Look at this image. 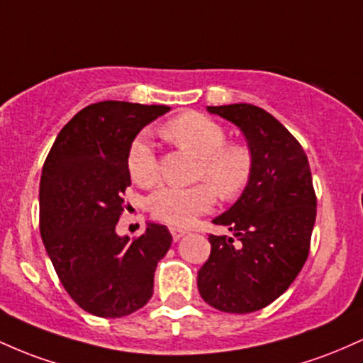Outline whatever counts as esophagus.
<instances>
[{
    "label": "esophagus",
    "mask_w": 363,
    "mask_h": 363,
    "mask_svg": "<svg viewBox=\"0 0 363 363\" xmlns=\"http://www.w3.org/2000/svg\"><path fill=\"white\" fill-rule=\"evenodd\" d=\"M169 231H171V236H173V240H180L182 236H185L186 233H189L186 230H182V228H177V226L169 228Z\"/></svg>",
    "instance_id": "esophagus-1"
}]
</instances>
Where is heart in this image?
Masks as SVG:
<instances>
[{"label": "heart", "mask_w": 363, "mask_h": 363, "mask_svg": "<svg viewBox=\"0 0 363 363\" xmlns=\"http://www.w3.org/2000/svg\"><path fill=\"white\" fill-rule=\"evenodd\" d=\"M164 133L178 147L199 157L194 186H161L149 197L154 218L174 226H189L194 219L209 213L216 192L223 199H235L245 190L254 173V156L245 144H226V130L202 113L189 111L164 125ZM130 178L140 186H152L160 180V162L144 135L133 138L127 154ZM208 183L206 184L205 182Z\"/></svg>", "instance_id": "obj_1"}]
</instances>
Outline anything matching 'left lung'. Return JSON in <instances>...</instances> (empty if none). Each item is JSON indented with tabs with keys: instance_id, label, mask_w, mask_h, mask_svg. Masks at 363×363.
Instances as JSON below:
<instances>
[{
	"instance_id": "left-lung-1",
	"label": "left lung",
	"mask_w": 363,
	"mask_h": 363,
	"mask_svg": "<svg viewBox=\"0 0 363 363\" xmlns=\"http://www.w3.org/2000/svg\"><path fill=\"white\" fill-rule=\"evenodd\" d=\"M207 111L242 130L254 173L242 197L213 219L235 236L209 235L199 293L221 312H255L290 288L308 257L317 214L311 166L300 142L262 108L240 103Z\"/></svg>"
}]
</instances>
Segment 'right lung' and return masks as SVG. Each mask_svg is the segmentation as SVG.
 Masks as SVG:
<instances>
[{"label":"right lung","instance_id":"right-lung-1","mask_svg":"<svg viewBox=\"0 0 363 363\" xmlns=\"http://www.w3.org/2000/svg\"><path fill=\"white\" fill-rule=\"evenodd\" d=\"M168 111L123 101L91 104L61 128L44 161L40 236L63 288L92 315H130L152 296L157 262L173 240L168 228L149 223L132 240L115 228L130 186V145Z\"/></svg>","mask_w":363,"mask_h":363}]
</instances>
